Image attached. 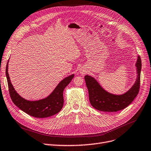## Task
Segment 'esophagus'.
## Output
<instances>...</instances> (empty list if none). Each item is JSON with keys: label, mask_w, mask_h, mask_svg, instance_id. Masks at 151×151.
<instances>
[{"label": "esophagus", "mask_w": 151, "mask_h": 151, "mask_svg": "<svg viewBox=\"0 0 151 151\" xmlns=\"http://www.w3.org/2000/svg\"><path fill=\"white\" fill-rule=\"evenodd\" d=\"M81 73H82V74H85V73H86V71H83L81 72Z\"/></svg>", "instance_id": "34e87169"}]
</instances>
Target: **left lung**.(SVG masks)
<instances>
[{
    "label": "left lung",
    "mask_w": 151,
    "mask_h": 151,
    "mask_svg": "<svg viewBox=\"0 0 151 151\" xmlns=\"http://www.w3.org/2000/svg\"><path fill=\"white\" fill-rule=\"evenodd\" d=\"M137 78L135 83L127 93L121 95H115L108 93L104 89L94 78L89 75L84 76L89 92V101L94 109L103 112H114L128 107L138 94L140 87V75L141 60L138 56L136 63Z\"/></svg>",
    "instance_id": "obj_1"
}]
</instances>
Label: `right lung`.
Instances as JSON below:
<instances>
[{"label": "right lung", "instance_id": "right-lung-1", "mask_svg": "<svg viewBox=\"0 0 151 151\" xmlns=\"http://www.w3.org/2000/svg\"><path fill=\"white\" fill-rule=\"evenodd\" d=\"M8 63L6 66V76L12 101L19 109L27 114L36 118H45L54 115L61 110L63 106V92L74 77V74L62 80L53 92L47 97L39 101H31L24 99L15 90L11 83L8 73Z\"/></svg>", "mask_w": 151, "mask_h": 151}]
</instances>
